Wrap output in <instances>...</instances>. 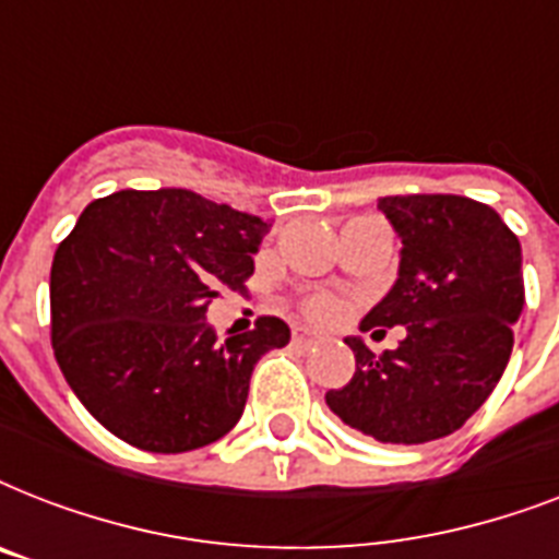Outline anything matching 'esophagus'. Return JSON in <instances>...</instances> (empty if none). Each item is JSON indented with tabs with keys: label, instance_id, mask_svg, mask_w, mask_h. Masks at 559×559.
Returning a JSON list of instances; mask_svg holds the SVG:
<instances>
[{
	"label": "esophagus",
	"instance_id": "1",
	"mask_svg": "<svg viewBox=\"0 0 559 559\" xmlns=\"http://www.w3.org/2000/svg\"><path fill=\"white\" fill-rule=\"evenodd\" d=\"M313 342H316L313 336H310L307 331H301V328H298V331H293V345H296V348H310Z\"/></svg>",
	"mask_w": 559,
	"mask_h": 559
}]
</instances>
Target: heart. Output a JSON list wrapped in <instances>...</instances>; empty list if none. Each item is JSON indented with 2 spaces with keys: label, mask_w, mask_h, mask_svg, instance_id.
Listing matches in <instances>:
<instances>
[{
  "label": "heart",
  "mask_w": 559,
  "mask_h": 559,
  "mask_svg": "<svg viewBox=\"0 0 559 559\" xmlns=\"http://www.w3.org/2000/svg\"><path fill=\"white\" fill-rule=\"evenodd\" d=\"M305 316L310 319V322H331V319H336L340 316V305L333 301V298L328 296H313V298H307L305 301Z\"/></svg>",
  "instance_id": "b5f03b06"
}]
</instances>
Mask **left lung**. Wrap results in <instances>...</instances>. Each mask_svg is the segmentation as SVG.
Segmentation results:
<instances>
[{
    "label": "left lung",
    "instance_id": "1",
    "mask_svg": "<svg viewBox=\"0 0 559 559\" xmlns=\"http://www.w3.org/2000/svg\"><path fill=\"white\" fill-rule=\"evenodd\" d=\"M377 209L403 249L394 287L359 331L403 324L406 336L380 357L348 336L357 371L324 400L377 441L426 443L461 429L511 359L525 307L520 237L490 205L455 193L382 197Z\"/></svg>",
    "mask_w": 559,
    "mask_h": 559
}]
</instances>
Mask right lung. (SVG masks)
Instances as JSON below:
<instances>
[{"label": "right lung", "instance_id": "obj_1", "mask_svg": "<svg viewBox=\"0 0 559 559\" xmlns=\"http://www.w3.org/2000/svg\"><path fill=\"white\" fill-rule=\"evenodd\" d=\"M270 223L186 188L90 202L51 263V345L83 406L121 441L188 452L240 420L258 359L289 328L261 316L217 340L219 284L243 289Z\"/></svg>", "mask_w": 559, "mask_h": 559}]
</instances>
